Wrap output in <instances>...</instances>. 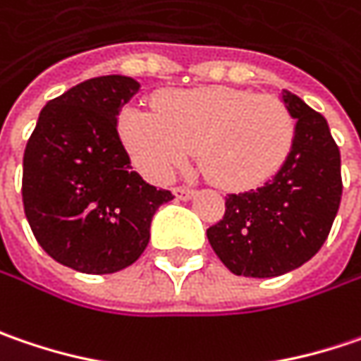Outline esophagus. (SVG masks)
Returning <instances> with one entry per match:
<instances>
[{
	"instance_id": "1",
	"label": "esophagus",
	"mask_w": 361,
	"mask_h": 361,
	"mask_svg": "<svg viewBox=\"0 0 361 361\" xmlns=\"http://www.w3.org/2000/svg\"><path fill=\"white\" fill-rule=\"evenodd\" d=\"M174 195H176L178 199H183V201H189V199L195 197V190L187 189V187H176V189H174Z\"/></svg>"
}]
</instances>
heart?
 Wrapping results in <instances>:
<instances>
[{
  "label": "heart",
  "instance_id": "obj_1",
  "mask_svg": "<svg viewBox=\"0 0 361 361\" xmlns=\"http://www.w3.org/2000/svg\"><path fill=\"white\" fill-rule=\"evenodd\" d=\"M118 135L135 169L166 183L197 148L199 169L215 187H260L284 166L297 137V121L276 97L231 87L162 93L154 109L128 105Z\"/></svg>",
  "mask_w": 361,
  "mask_h": 361
}]
</instances>
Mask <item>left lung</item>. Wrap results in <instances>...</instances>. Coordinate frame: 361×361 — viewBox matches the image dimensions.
Wrapping results in <instances>:
<instances>
[{
	"mask_svg": "<svg viewBox=\"0 0 361 361\" xmlns=\"http://www.w3.org/2000/svg\"><path fill=\"white\" fill-rule=\"evenodd\" d=\"M282 101L297 119L288 160L258 189L227 195L226 215L207 229L213 252L238 276L272 279L311 260L341 201V156L327 119L290 91Z\"/></svg>",
	"mask_w": 361,
	"mask_h": 361,
	"instance_id": "left-lung-1",
	"label": "left lung"
}]
</instances>
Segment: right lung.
Here are the masks:
<instances>
[{
    "label": "right lung",
    "instance_id": "obj_1",
    "mask_svg": "<svg viewBox=\"0 0 361 361\" xmlns=\"http://www.w3.org/2000/svg\"><path fill=\"white\" fill-rule=\"evenodd\" d=\"M140 91L132 77L79 82L48 101L24 152L22 199L34 238L50 258L85 274L132 266L171 190L130 166L118 135L121 107Z\"/></svg>",
    "mask_w": 361,
    "mask_h": 361
}]
</instances>
